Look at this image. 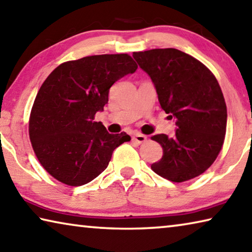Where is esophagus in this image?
Returning a JSON list of instances; mask_svg holds the SVG:
<instances>
[{
    "mask_svg": "<svg viewBox=\"0 0 252 252\" xmlns=\"http://www.w3.org/2000/svg\"><path fill=\"white\" fill-rule=\"evenodd\" d=\"M131 139H133V142H135L136 144H143L147 141V137L141 134H136L133 136V138Z\"/></svg>",
    "mask_w": 252,
    "mask_h": 252,
    "instance_id": "obj_1",
    "label": "esophagus"
}]
</instances>
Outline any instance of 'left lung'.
<instances>
[{"mask_svg": "<svg viewBox=\"0 0 252 252\" xmlns=\"http://www.w3.org/2000/svg\"><path fill=\"white\" fill-rule=\"evenodd\" d=\"M133 57L176 125L172 137H152L163 148L152 170L177 183L199 176L216 160L224 141L228 115L219 82L203 63L177 49H153Z\"/></svg>", "mask_w": 252, "mask_h": 252, "instance_id": "left-lung-1", "label": "left lung"}]
</instances>
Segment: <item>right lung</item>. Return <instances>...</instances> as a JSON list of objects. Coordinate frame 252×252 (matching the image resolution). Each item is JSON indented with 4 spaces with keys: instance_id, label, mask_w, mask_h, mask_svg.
<instances>
[{
    "instance_id": "add662e5",
    "label": "right lung",
    "mask_w": 252,
    "mask_h": 252,
    "mask_svg": "<svg viewBox=\"0 0 252 252\" xmlns=\"http://www.w3.org/2000/svg\"><path fill=\"white\" fill-rule=\"evenodd\" d=\"M137 64L122 55L90 56L61 63L41 86L33 104L29 134L33 151L49 174L80 187L101 174L126 133L109 134L97 111L108 102L109 89Z\"/></svg>"
}]
</instances>
